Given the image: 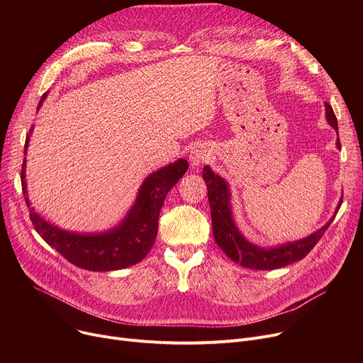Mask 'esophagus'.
<instances>
[{
    "label": "esophagus",
    "instance_id": "34e87169",
    "mask_svg": "<svg viewBox=\"0 0 363 363\" xmlns=\"http://www.w3.org/2000/svg\"><path fill=\"white\" fill-rule=\"evenodd\" d=\"M211 157H212L211 150H207L206 147H197L191 152V156H189V162H191V166L194 169H197L201 164H204V163H207L208 160H211Z\"/></svg>",
    "mask_w": 363,
    "mask_h": 363
}]
</instances>
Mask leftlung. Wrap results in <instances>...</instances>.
Returning a JSON list of instances; mask_svg holds the SVG:
<instances>
[{"instance_id": "obj_1", "label": "left lung", "mask_w": 363, "mask_h": 363, "mask_svg": "<svg viewBox=\"0 0 363 363\" xmlns=\"http://www.w3.org/2000/svg\"><path fill=\"white\" fill-rule=\"evenodd\" d=\"M325 114L328 123L338 133L337 118L333 111V107L328 103H325ZM335 145L337 148L341 147L338 138ZM203 179L207 185V196L208 204H211L212 216V230L216 244L225 252L228 257L233 259L235 263H240L242 268L256 271L278 269L282 268V266H287L303 259L313 249L316 242L320 240V237L325 234L341 206L340 200L334 216L309 237L293 242L279 244L277 247H259L250 242L249 240H245L234 222L231 211V193L226 181L220 178L218 174H215L208 166H204L203 169Z\"/></svg>"}]
</instances>
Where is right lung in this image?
I'll use <instances>...</instances> for the list:
<instances>
[{
	"label": "right lung",
	"instance_id": "add662e5",
	"mask_svg": "<svg viewBox=\"0 0 363 363\" xmlns=\"http://www.w3.org/2000/svg\"><path fill=\"white\" fill-rule=\"evenodd\" d=\"M45 97L47 92L43 95L38 108L43 106ZM30 133L32 129L26 137L25 155L28 151ZM25 169L26 157L23 159L21 174L22 189L36 233L54 250L59 252L66 260L78 266V268L94 272H107L135 264L151 250L157 237L159 213L163 201L170 189L184 177L188 169V162L185 159H179L157 172H152L140 186L135 203L130 207L125 219L113 230L99 234L70 233L47 222L38 215L28 199Z\"/></svg>",
	"mask_w": 363,
	"mask_h": 363
}]
</instances>
